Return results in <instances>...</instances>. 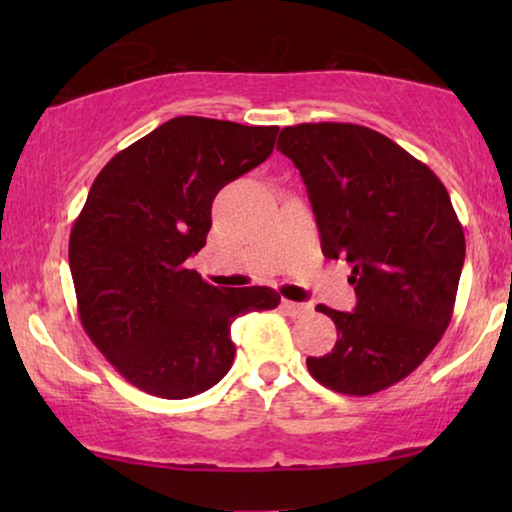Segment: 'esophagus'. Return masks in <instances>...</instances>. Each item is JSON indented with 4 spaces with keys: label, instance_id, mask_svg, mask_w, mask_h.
<instances>
[{
    "label": "esophagus",
    "instance_id": "obj_1",
    "mask_svg": "<svg viewBox=\"0 0 512 512\" xmlns=\"http://www.w3.org/2000/svg\"><path fill=\"white\" fill-rule=\"evenodd\" d=\"M282 307L286 314H291V317H303V314L312 312V307L307 303H293V300H284Z\"/></svg>",
    "mask_w": 512,
    "mask_h": 512
}]
</instances>
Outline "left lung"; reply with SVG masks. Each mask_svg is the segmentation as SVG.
<instances>
[{"label":"left lung","mask_w":512,"mask_h":512,"mask_svg":"<svg viewBox=\"0 0 512 512\" xmlns=\"http://www.w3.org/2000/svg\"><path fill=\"white\" fill-rule=\"evenodd\" d=\"M277 149L305 181L324 256L352 263L354 312L317 307L338 342L307 356V370L338 394H377L408 377L450 326L466 258L450 195L429 167L363 125H289Z\"/></svg>","instance_id":"obj_1"}]
</instances>
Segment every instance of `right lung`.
<instances>
[{"label":"right lung","instance_id":"right-lung-1","mask_svg":"<svg viewBox=\"0 0 512 512\" xmlns=\"http://www.w3.org/2000/svg\"><path fill=\"white\" fill-rule=\"evenodd\" d=\"M277 125L177 116L116 153L90 186L69 235L83 331L130 384L188 398L235 359L230 324L275 310L268 286L216 289L186 261L207 244L223 186L275 149Z\"/></svg>","mask_w":512,"mask_h":512}]
</instances>
